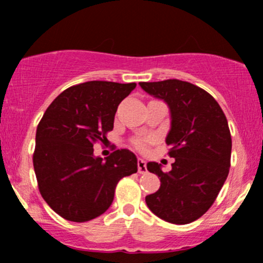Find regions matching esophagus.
I'll return each instance as SVG.
<instances>
[{
    "label": "esophagus",
    "mask_w": 263,
    "mask_h": 263,
    "mask_svg": "<svg viewBox=\"0 0 263 263\" xmlns=\"http://www.w3.org/2000/svg\"><path fill=\"white\" fill-rule=\"evenodd\" d=\"M137 165H138V173H140V174H144V173H147L146 161H144V159L138 158V161H137Z\"/></svg>",
    "instance_id": "1"
}]
</instances>
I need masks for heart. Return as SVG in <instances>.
<instances>
[{
  "mask_svg": "<svg viewBox=\"0 0 263 263\" xmlns=\"http://www.w3.org/2000/svg\"><path fill=\"white\" fill-rule=\"evenodd\" d=\"M134 144H135V147H136V148H137V149H140V151H146L147 144H148V141L144 140V138H140V140H136V141L134 142Z\"/></svg>",
  "mask_w": 263,
  "mask_h": 263,
  "instance_id": "b5f03b06",
  "label": "heart"
}]
</instances>
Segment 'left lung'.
Here are the masks:
<instances>
[{"label":"left lung","mask_w":263,"mask_h":263,"mask_svg":"<svg viewBox=\"0 0 263 263\" xmlns=\"http://www.w3.org/2000/svg\"><path fill=\"white\" fill-rule=\"evenodd\" d=\"M140 86L170 107L165 143L176 159L167 173L158 163H147V170L161 178L159 189L146 197L147 206L172 224H189L209 210L228 178L231 158L228 120L209 92L188 81L168 79Z\"/></svg>","instance_id":"8db88e82"}]
</instances>
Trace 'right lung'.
Listing matches in <instances>:
<instances>
[{"label": "right lung", "mask_w": 263, "mask_h": 263, "mask_svg": "<svg viewBox=\"0 0 263 263\" xmlns=\"http://www.w3.org/2000/svg\"><path fill=\"white\" fill-rule=\"evenodd\" d=\"M135 83L86 81L69 87L45 110L35 134L33 155L42 197L58 215L84 222L112 204L123 177L137 172V158L117 149L107 158L93 156V143L106 141L115 114Z\"/></svg>", "instance_id": "obj_1"}]
</instances>
